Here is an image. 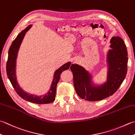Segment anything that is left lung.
<instances>
[{
    "label": "left lung",
    "mask_w": 135,
    "mask_h": 135,
    "mask_svg": "<svg viewBox=\"0 0 135 135\" xmlns=\"http://www.w3.org/2000/svg\"><path fill=\"white\" fill-rule=\"evenodd\" d=\"M110 42L112 49L107 57V81L102 85H94L91 75L85 68L77 64L71 65L75 90L81 98L89 101L104 99L112 95L125 80L128 71L127 49L120 37H113Z\"/></svg>",
    "instance_id": "left-lung-1"
}]
</instances>
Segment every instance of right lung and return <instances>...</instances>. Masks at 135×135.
I'll return each instance as SVG.
<instances>
[{"label": "right lung", "mask_w": 135, "mask_h": 135, "mask_svg": "<svg viewBox=\"0 0 135 135\" xmlns=\"http://www.w3.org/2000/svg\"><path fill=\"white\" fill-rule=\"evenodd\" d=\"M32 25L28 26L25 30L18 34L17 37L13 41L8 52V59L6 64V72L7 77L11 83L16 92L22 98L27 101L31 102L34 104H50L54 101L56 93V87L60 80L61 74L63 71L67 70L70 68L71 62H68L62 65L57 70L55 71L54 75L53 81L52 82L51 88L47 94L42 96H34L33 95L28 94L24 91L18 85L16 76V62L17 56V52L21 43L25 37L26 33L30 29Z\"/></svg>", "instance_id": "1"}]
</instances>
